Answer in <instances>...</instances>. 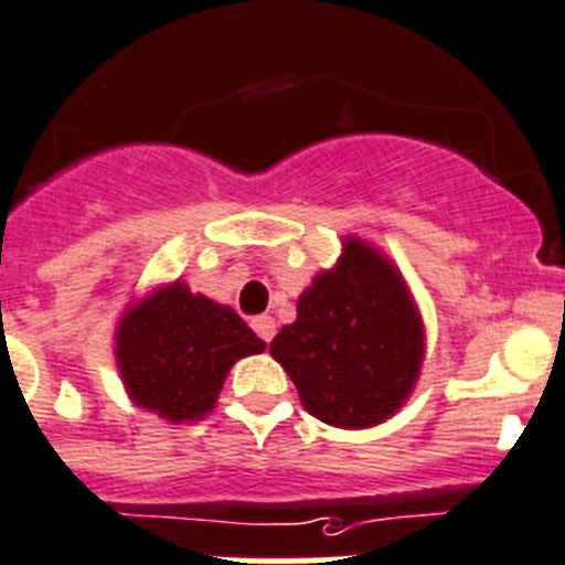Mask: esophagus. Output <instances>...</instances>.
Listing matches in <instances>:
<instances>
[{"label": "esophagus", "instance_id": "esophagus-1", "mask_svg": "<svg viewBox=\"0 0 565 565\" xmlns=\"http://www.w3.org/2000/svg\"><path fill=\"white\" fill-rule=\"evenodd\" d=\"M252 330L268 343L274 338V332H277V324H274L271 316H257V319H252Z\"/></svg>", "mask_w": 565, "mask_h": 565}]
</instances>
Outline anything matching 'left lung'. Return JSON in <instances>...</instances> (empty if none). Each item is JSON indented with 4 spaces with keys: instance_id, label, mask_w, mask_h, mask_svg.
I'll list each match as a JSON object with an SVG mask.
<instances>
[{
    "instance_id": "left-lung-1",
    "label": "left lung",
    "mask_w": 565,
    "mask_h": 565,
    "mask_svg": "<svg viewBox=\"0 0 565 565\" xmlns=\"http://www.w3.org/2000/svg\"><path fill=\"white\" fill-rule=\"evenodd\" d=\"M271 358L319 422L383 424L405 405L424 360L422 316L399 268L366 241H343L335 268L299 297L297 321L274 335Z\"/></svg>"
}]
</instances>
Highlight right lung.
Segmentation results:
<instances>
[{"label": "right lung", "instance_id": "add662e5", "mask_svg": "<svg viewBox=\"0 0 565 565\" xmlns=\"http://www.w3.org/2000/svg\"><path fill=\"white\" fill-rule=\"evenodd\" d=\"M263 349L233 308L177 279L125 310L113 352L130 399L182 424L205 418L233 363Z\"/></svg>", "mask_w": 565, "mask_h": 565}]
</instances>
